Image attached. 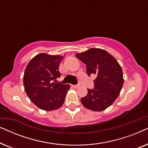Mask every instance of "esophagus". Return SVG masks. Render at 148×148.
Listing matches in <instances>:
<instances>
[{
  "mask_svg": "<svg viewBox=\"0 0 148 148\" xmlns=\"http://www.w3.org/2000/svg\"><path fill=\"white\" fill-rule=\"evenodd\" d=\"M79 87V85H75H75H73V86H72V88H74V89L78 88Z\"/></svg>",
  "mask_w": 148,
  "mask_h": 148,
  "instance_id": "1",
  "label": "esophagus"
}]
</instances>
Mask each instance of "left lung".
Instances as JSON below:
<instances>
[{"label": "left lung", "mask_w": 148, "mask_h": 148, "mask_svg": "<svg viewBox=\"0 0 148 148\" xmlns=\"http://www.w3.org/2000/svg\"><path fill=\"white\" fill-rule=\"evenodd\" d=\"M75 56L86 64L89 76L96 77L94 89H88V94L82 98L81 102L89 110H105L120 94L124 83L122 68L114 56L100 48H90Z\"/></svg>", "instance_id": "8db88e82"}]
</instances>
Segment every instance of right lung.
I'll use <instances>...</instances> for the list:
<instances>
[{
  "label": "right lung",
  "mask_w": 148,
  "mask_h": 148,
  "mask_svg": "<svg viewBox=\"0 0 148 148\" xmlns=\"http://www.w3.org/2000/svg\"><path fill=\"white\" fill-rule=\"evenodd\" d=\"M64 56L40 53L28 62L23 75V86L28 98L45 111L60 108L64 104L70 85L53 82L60 77L58 71Z\"/></svg>",
  "instance_id": "1"
}]
</instances>
